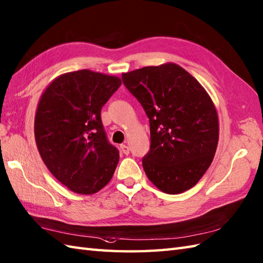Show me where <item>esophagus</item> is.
<instances>
[{"mask_svg": "<svg viewBox=\"0 0 263 263\" xmlns=\"http://www.w3.org/2000/svg\"><path fill=\"white\" fill-rule=\"evenodd\" d=\"M120 150H121L122 154H124V155H129L130 154V149H129V146H127L126 144H122L120 146Z\"/></svg>", "mask_w": 263, "mask_h": 263, "instance_id": "34e87169", "label": "esophagus"}]
</instances>
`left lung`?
Listing matches in <instances>:
<instances>
[{
    "label": "left lung",
    "mask_w": 263,
    "mask_h": 263,
    "mask_svg": "<svg viewBox=\"0 0 263 263\" xmlns=\"http://www.w3.org/2000/svg\"><path fill=\"white\" fill-rule=\"evenodd\" d=\"M122 81L149 118L145 175L163 193L191 189L211 166L217 148L218 118L210 95L173 63L125 72Z\"/></svg>",
    "instance_id": "left-lung-1"
}]
</instances>
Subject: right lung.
Segmentation results:
<instances>
[{"label":"right lung","instance_id":"add662e5","mask_svg":"<svg viewBox=\"0 0 263 263\" xmlns=\"http://www.w3.org/2000/svg\"><path fill=\"white\" fill-rule=\"evenodd\" d=\"M121 84L82 69L57 77L40 97L36 146L49 172L74 193L95 194L112 179L120 155L108 142L101 109Z\"/></svg>","mask_w":263,"mask_h":263}]
</instances>
